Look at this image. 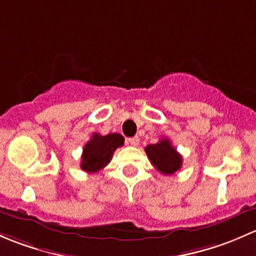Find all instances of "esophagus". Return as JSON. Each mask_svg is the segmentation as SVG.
<instances>
[{
    "instance_id": "1",
    "label": "esophagus",
    "mask_w": 256,
    "mask_h": 256,
    "mask_svg": "<svg viewBox=\"0 0 256 256\" xmlns=\"http://www.w3.org/2000/svg\"><path fill=\"white\" fill-rule=\"evenodd\" d=\"M127 143L133 146H136L139 144V136H132V138H128Z\"/></svg>"
}]
</instances>
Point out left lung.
<instances>
[{"label":"left lung","instance_id":"obj_1","mask_svg":"<svg viewBox=\"0 0 256 256\" xmlns=\"http://www.w3.org/2000/svg\"><path fill=\"white\" fill-rule=\"evenodd\" d=\"M150 162L164 175H172L182 166V156L171 146L168 138H162L156 144L146 148Z\"/></svg>","mask_w":256,"mask_h":256}]
</instances>
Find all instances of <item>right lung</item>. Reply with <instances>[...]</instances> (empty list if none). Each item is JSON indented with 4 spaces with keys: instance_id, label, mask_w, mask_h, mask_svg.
Instances as JSON below:
<instances>
[{
    "instance_id": "1",
    "label": "right lung",
    "mask_w": 256,
    "mask_h": 256,
    "mask_svg": "<svg viewBox=\"0 0 256 256\" xmlns=\"http://www.w3.org/2000/svg\"><path fill=\"white\" fill-rule=\"evenodd\" d=\"M123 144L124 138L118 133H110L107 136L94 133L91 139L84 146L80 164L81 168L90 174L102 170L106 165H108L114 150Z\"/></svg>"
}]
</instances>
